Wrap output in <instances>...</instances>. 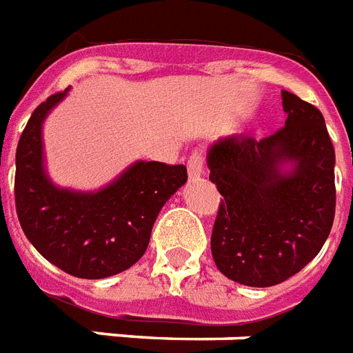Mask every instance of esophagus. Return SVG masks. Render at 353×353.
<instances>
[{"mask_svg": "<svg viewBox=\"0 0 353 353\" xmlns=\"http://www.w3.org/2000/svg\"><path fill=\"white\" fill-rule=\"evenodd\" d=\"M187 170H189V179H196V177H200L203 174V159L198 151L190 155Z\"/></svg>", "mask_w": 353, "mask_h": 353, "instance_id": "esophagus-1", "label": "esophagus"}]
</instances>
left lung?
<instances>
[{"label": "left lung", "mask_w": 353, "mask_h": 353, "mask_svg": "<svg viewBox=\"0 0 353 353\" xmlns=\"http://www.w3.org/2000/svg\"><path fill=\"white\" fill-rule=\"evenodd\" d=\"M275 134L219 138L208 150L219 208L211 252L230 281L268 288L320 252L335 219V150L322 112L283 90Z\"/></svg>", "instance_id": "obj_1"}]
</instances>
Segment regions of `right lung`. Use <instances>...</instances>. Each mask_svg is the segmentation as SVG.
<instances>
[{"label":"right lung","instance_id":"obj_1","mask_svg":"<svg viewBox=\"0 0 353 353\" xmlns=\"http://www.w3.org/2000/svg\"><path fill=\"white\" fill-rule=\"evenodd\" d=\"M67 93L39 104L20 137L18 221L31 245L56 268L78 279H106L143 256L163 205L187 183V168L137 161L99 190L56 185L44 164L43 125Z\"/></svg>","mask_w":353,"mask_h":353}]
</instances>
